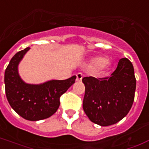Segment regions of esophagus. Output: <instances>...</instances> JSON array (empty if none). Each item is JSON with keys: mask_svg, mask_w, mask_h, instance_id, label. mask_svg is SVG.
<instances>
[{"mask_svg": "<svg viewBox=\"0 0 149 149\" xmlns=\"http://www.w3.org/2000/svg\"><path fill=\"white\" fill-rule=\"evenodd\" d=\"M76 76H77V81H81V79L83 78V74L81 73H78Z\"/></svg>", "mask_w": 149, "mask_h": 149, "instance_id": "34e87169", "label": "esophagus"}]
</instances>
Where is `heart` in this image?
<instances>
[{"instance_id":"1","label":"heart","mask_w":149,"mask_h":149,"mask_svg":"<svg viewBox=\"0 0 149 149\" xmlns=\"http://www.w3.org/2000/svg\"><path fill=\"white\" fill-rule=\"evenodd\" d=\"M107 60L103 57H97L93 60V66L95 68H102L104 66L105 64H107Z\"/></svg>"}]
</instances>
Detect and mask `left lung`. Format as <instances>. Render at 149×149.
<instances>
[{
  "label": "left lung",
  "instance_id": "8db88e82",
  "mask_svg": "<svg viewBox=\"0 0 149 149\" xmlns=\"http://www.w3.org/2000/svg\"><path fill=\"white\" fill-rule=\"evenodd\" d=\"M83 109L91 121L106 127L116 124L130 111L136 89L134 67L127 58L120 59L109 76L85 77Z\"/></svg>",
  "mask_w": 149,
  "mask_h": 149
}]
</instances>
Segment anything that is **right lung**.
<instances>
[{"label":"right lung","mask_w":149,"mask_h":149,"mask_svg":"<svg viewBox=\"0 0 149 149\" xmlns=\"http://www.w3.org/2000/svg\"><path fill=\"white\" fill-rule=\"evenodd\" d=\"M27 47L11 58L4 72L7 99L11 108L25 120L36 121L48 118L56 113L60 97L75 81L76 76L66 80H51L40 85L27 84L18 74V66Z\"/></svg>","instance_id":"1"}]
</instances>
